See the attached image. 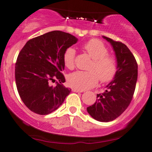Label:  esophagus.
Masks as SVG:
<instances>
[{"instance_id": "obj_1", "label": "esophagus", "mask_w": 152, "mask_h": 152, "mask_svg": "<svg viewBox=\"0 0 152 152\" xmlns=\"http://www.w3.org/2000/svg\"><path fill=\"white\" fill-rule=\"evenodd\" d=\"M72 91L75 92V93H83V90H76V89H72Z\"/></svg>"}]
</instances>
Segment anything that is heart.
Wrapping results in <instances>:
<instances>
[{
    "mask_svg": "<svg viewBox=\"0 0 152 152\" xmlns=\"http://www.w3.org/2000/svg\"><path fill=\"white\" fill-rule=\"evenodd\" d=\"M84 50L90 56L92 62L88 71H76L67 76V82L73 88L85 90L98 84L99 78L102 82H109L114 79L118 70V62L114 56L108 55V48L103 42L93 39L83 45ZM76 50L67 48L63 54V61L67 68L74 67Z\"/></svg>",
    "mask_w": 152,
    "mask_h": 152,
    "instance_id": "1",
    "label": "heart"
}]
</instances>
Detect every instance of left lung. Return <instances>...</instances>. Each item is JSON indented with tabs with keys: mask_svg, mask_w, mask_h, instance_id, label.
Instances as JSON below:
<instances>
[{
	"mask_svg": "<svg viewBox=\"0 0 152 152\" xmlns=\"http://www.w3.org/2000/svg\"><path fill=\"white\" fill-rule=\"evenodd\" d=\"M103 38L111 44L115 51L118 70L114 79L106 86L105 91L97 94L96 102L87 110L95 120L109 122L120 116L132 99L137 79V64L126 45L107 37Z\"/></svg>",
	"mask_w": 152,
	"mask_h": 152,
	"instance_id": "8db88e82",
	"label": "left lung"
}]
</instances>
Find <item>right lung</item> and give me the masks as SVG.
I'll list each match as a JSON object with an SVG mask.
<instances>
[{"instance_id":"right-lung-1","label":"right lung","mask_w":152,"mask_h":152,"mask_svg":"<svg viewBox=\"0 0 152 152\" xmlns=\"http://www.w3.org/2000/svg\"><path fill=\"white\" fill-rule=\"evenodd\" d=\"M70 34L53 31L29 39L15 64V82L20 97L33 113L48 115L57 110L71 90L63 85V54L77 42ZM56 82L55 86L51 82Z\"/></svg>"}]
</instances>
